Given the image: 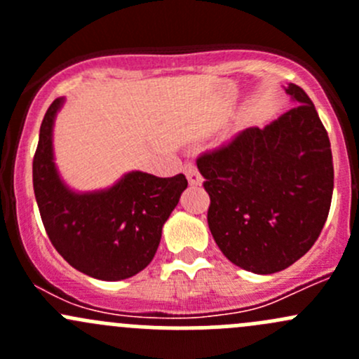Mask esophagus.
<instances>
[{
    "label": "esophagus",
    "mask_w": 359,
    "mask_h": 359,
    "mask_svg": "<svg viewBox=\"0 0 359 359\" xmlns=\"http://www.w3.org/2000/svg\"><path fill=\"white\" fill-rule=\"evenodd\" d=\"M184 170H186L187 180H189L191 186H201L203 177L200 175V172H198V168L194 163H187V165L184 166Z\"/></svg>",
    "instance_id": "obj_1"
}]
</instances>
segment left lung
<instances>
[{"label": "left lung", "mask_w": 359, "mask_h": 359, "mask_svg": "<svg viewBox=\"0 0 359 359\" xmlns=\"http://www.w3.org/2000/svg\"><path fill=\"white\" fill-rule=\"evenodd\" d=\"M285 92L295 107L196 161L213 240L231 262L255 274L287 269L309 252L334 193L330 139L316 107L293 83Z\"/></svg>", "instance_id": "left-lung-1"}]
</instances>
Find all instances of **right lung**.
Instances as JSON below:
<instances>
[{
    "mask_svg": "<svg viewBox=\"0 0 359 359\" xmlns=\"http://www.w3.org/2000/svg\"><path fill=\"white\" fill-rule=\"evenodd\" d=\"M64 99L43 118L32 159V186L43 226L69 266L104 281L135 276L149 266L187 179L128 172L107 189L78 193L60 179L53 158V123Z\"/></svg>",
    "mask_w": 359,
    "mask_h": 359,
    "instance_id": "1",
    "label": "right lung"
}]
</instances>
